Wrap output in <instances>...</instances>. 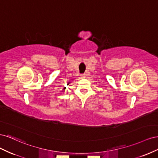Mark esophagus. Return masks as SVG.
I'll use <instances>...</instances> for the list:
<instances>
[{"instance_id": "obj_1", "label": "esophagus", "mask_w": 158, "mask_h": 158, "mask_svg": "<svg viewBox=\"0 0 158 158\" xmlns=\"http://www.w3.org/2000/svg\"><path fill=\"white\" fill-rule=\"evenodd\" d=\"M80 76H81V78H85V74H81Z\"/></svg>"}]
</instances>
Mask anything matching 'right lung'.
<instances>
[{
  "mask_svg": "<svg viewBox=\"0 0 158 158\" xmlns=\"http://www.w3.org/2000/svg\"><path fill=\"white\" fill-rule=\"evenodd\" d=\"M64 89H65V88H64Z\"/></svg>",
  "mask_w": 158,
  "mask_h": 158,
  "instance_id": "1",
  "label": "right lung"
}]
</instances>
